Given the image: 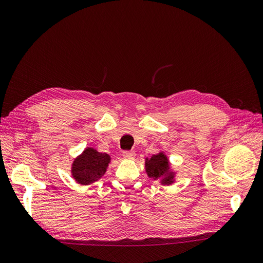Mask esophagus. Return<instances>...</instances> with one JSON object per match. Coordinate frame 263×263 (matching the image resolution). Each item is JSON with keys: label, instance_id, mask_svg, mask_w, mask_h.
I'll use <instances>...</instances> for the list:
<instances>
[{"label": "esophagus", "instance_id": "obj_1", "mask_svg": "<svg viewBox=\"0 0 263 263\" xmlns=\"http://www.w3.org/2000/svg\"><path fill=\"white\" fill-rule=\"evenodd\" d=\"M135 156H136V154H135V151H129V150H125L123 151V157L125 159H134Z\"/></svg>", "mask_w": 263, "mask_h": 263}]
</instances>
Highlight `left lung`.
<instances>
[{
	"instance_id": "left-lung-1",
	"label": "left lung",
	"mask_w": 263,
	"mask_h": 263,
	"mask_svg": "<svg viewBox=\"0 0 263 263\" xmlns=\"http://www.w3.org/2000/svg\"><path fill=\"white\" fill-rule=\"evenodd\" d=\"M145 169L147 176L162 185H171L176 181L177 172L172 169L171 162L164 151L147 157L145 159Z\"/></svg>"
}]
</instances>
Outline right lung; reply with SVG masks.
I'll use <instances>...</instances> for the list:
<instances>
[{
    "mask_svg": "<svg viewBox=\"0 0 263 263\" xmlns=\"http://www.w3.org/2000/svg\"><path fill=\"white\" fill-rule=\"evenodd\" d=\"M110 156L86 147L71 164V176L81 185H89L104 176L110 162Z\"/></svg>",
    "mask_w": 263,
    "mask_h": 263,
    "instance_id": "add662e5",
    "label": "right lung"
}]
</instances>
